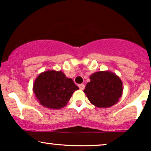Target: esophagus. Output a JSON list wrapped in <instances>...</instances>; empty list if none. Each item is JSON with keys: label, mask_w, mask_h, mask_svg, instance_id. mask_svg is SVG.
Returning <instances> with one entry per match:
<instances>
[{"label": "esophagus", "mask_w": 151, "mask_h": 151, "mask_svg": "<svg viewBox=\"0 0 151 151\" xmlns=\"http://www.w3.org/2000/svg\"><path fill=\"white\" fill-rule=\"evenodd\" d=\"M79 89H80L81 90H83L84 89V84H79Z\"/></svg>", "instance_id": "1"}]
</instances>
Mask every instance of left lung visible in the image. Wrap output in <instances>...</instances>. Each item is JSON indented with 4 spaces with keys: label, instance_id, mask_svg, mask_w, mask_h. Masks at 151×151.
I'll return each mask as SVG.
<instances>
[{
    "label": "left lung",
    "instance_id": "8db88e82",
    "mask_svg": "<svg viewBox=\"0 0 151 151\" xmlns=\"http://www.w3.org/2000/svg\"><path fill=\"white\" fill-rule=\"evenodd\" d=\"M84 92L89 101L99 108H107L119 101L123 93L122 81L109 71H100L90 76Z\"/></svg>",
    "mask_w": 151,
    "mask_h": 151
}]
</instances>
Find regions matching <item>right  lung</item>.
Listing matches in <instances>:
<instances>
[{"label": "right lung", "mask_w": 151, "mask_h": 151, "mask_svg": "<svg viewBox=\"0 0 151 151\" xmlns=\"http://www.w3.org/2000/svg\"><path fill=\"white\" fill-rule=\"evenodd\" d=\"M79 87L62 71L47 70L40 74L33 84L37 101L45 108L60 109L67 105Z\"/></svg>", "instance_id": "obj_1"}]
</instances>
